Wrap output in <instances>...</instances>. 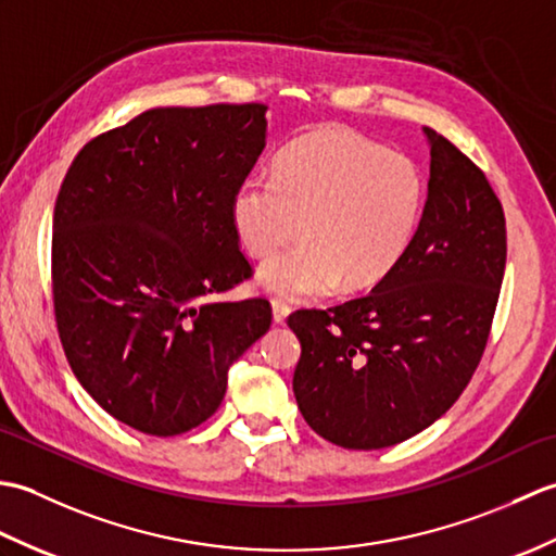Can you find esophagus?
<instances>
[{
	"instance_id": "1",
	"label": "esophagus",
	"mask_w": 556,
	"mask_h": 556,
	"mask_svg": "<svg viewBox=\"0 0 556 556\" xmlns=\"http://www.w3.org/2000/svg\"><path fill=\"white\" fill-rule=\"evenodd\" d=\"M289 313H291V308H289V305H287L285 301H281V299H271V317H275L277 325H285Z\"/></svg>"
}]
</instances>
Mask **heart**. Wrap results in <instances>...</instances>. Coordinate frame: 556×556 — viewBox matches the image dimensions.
<instances>
[{
	"mask_svg": "<svg viewBox=\"0 0 556 556\" xmlns=\"http://www.w3.org/2000/svg\"><path fill=\"white\" fill-rule=\"evenodd\" d=\"M428 179L416 160L346 128H320L279 152L231 198V224L248 255L267 257L298 230L304 239L257 269L285 299H320L341 285L372 287L416 239Z\"/></svg>",
	"mask_w": 556,
	"mask_h": 556,
	"instance_id": "1",
	"label": "heart"
}]
</instances>
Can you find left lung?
Masks as SVG:
<instances>
[{"instance_id":"obj_1","label":"left lung","mask_w":556,"mask_h":556,"mask_svg":"<svg viewBox=\"0 0 556 556\" xmlns=\"http://www.w3.org/2000/svg\"><path fill=\"white\" fill-rule=\"evenodd\" d=\"M422 222L368 296L296 311L293 394L305 422L344 448H384L442 418L485 351L506 265L500 198L432 128Z\"/></svg>"}]
</instances>
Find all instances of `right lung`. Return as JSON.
<instances>
[{"label": "right lung", "mask_w": 556, "mask_h": 556, "mask_svg": "<svg viewBox=\"0 0 556 556\" xmlns=\"http://www.w3.org/2000/svg\"><path fill=\"white\" fill-rule=\"evenodd\" d=\"M265 112L257 102L148 110L92 138L59 188V339L83 389L138 432L205 422L231 363L271 325L267 299H212L251 277L231 198L265 148Z\"/></svg>", "instance_id": "right-lung-1"}]
</instances>
